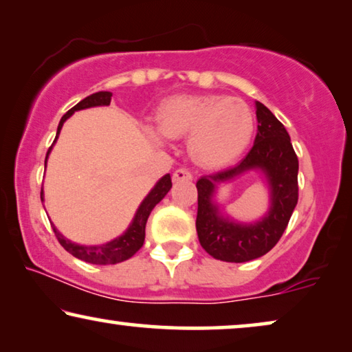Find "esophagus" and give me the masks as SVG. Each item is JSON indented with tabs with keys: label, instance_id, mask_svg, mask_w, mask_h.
I'll return each instance as SVG.
<instances>
[{
	"label": "esophagus",
	"instance_id": "esophagus-1",
	"mask_svg": "<svg viewBox=\"0 0 352 352\" xmlns=\"http://www.w3.org/2000/svg\"><path fill=\"white\" fill-rule=\"evenodd\" d=\"M190 182L192 180V174L188 169H177L174 172V182Z\"/></svg>",
	"mask_w": 352,
	"mask_h": 352
}]
</instances>
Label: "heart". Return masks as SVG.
Instances as JSON below:
<instances>
[{
  "mask_svg": "<svg viewBox=\"0 0 352 352\" xmlns=\"http://www.w3.org/2000/svg\"><path fill=\"white\" fill-rule=\"evenodd\" d=\"M157 129L167 138L188 136L192 160L204 167L234 161L249 145L254 115L239 98L217 94L172 96L157 108Z\"/></svg>",
  "mask_w": 352,
  "mask_h": 352,
  "instance_id": "1",
  "label": "heart"
}]
</instances>
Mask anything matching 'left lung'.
<instances>
[{
    "mask_svg": "<svg viewBox=\"0 0 352 352\" xmlns=\"http://www.w3.org/2000/svg\"><path fill=\"white\" fill-rule=\"evenodd\" d=\"M256 137L254 146L239 164L217 174L201 177L197 188L196 230L207 254L221 261L244 263L268 254L284 234L298 202V157L289 132L263 103L256 102ZM265 172L272 188V209L255 226H239L218 215L211 204L214 186L247 170Z\"/></svg>",
    "mask_w": 352,
    "mask_h": 352,
    "instance_id": "obj_1",
    "label": "left lung"
}]
</instances>
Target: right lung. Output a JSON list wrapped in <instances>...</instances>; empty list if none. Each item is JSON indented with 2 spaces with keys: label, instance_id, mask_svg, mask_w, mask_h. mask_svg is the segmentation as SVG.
Instances as JSON below:
<instances>
[{
  "label": "right lung",
  "instance_id": "add662e5",
  "mask_svg": "<svg viewBox=\"0 0 352 352\" xmlns=\"http://www.w3.org/2000/svg\"><path fill=\"white\" fill-rule=\"evenodd\" d=\"M110 102H111V92H107V91L96 92V94H92V96L82 98L81 102L76 103L72 110H68L65 115L62 116V120H60V122H58V127H57L56 138L58 137V132H60L63 122H65L67 118H70L73 113L78 110H82V108L110 105ZM51 148L47 150L46 161H47V156H49V151H51ZM46 161H44V164H46ZM170 188H172V180H170V175L167 174L156 183V186L150 191V195L143 199L140 207H138L135 217H133L132 225L129 226V230L124 232V234H122L121 237H118V239H115V241L107 242V244H103V245L73 244V242L65 239V237H63L60 232L56 230V226H52V230H54V232H56L57 241L60 242V245L63 247V249H65L67 252H70L73 256H76V258H79V260L87 261V263H92V265L121 263V261L131 258L132 255H135L137 252L142 249L143 242H145V226H146L148 217H150L151 210L155 209V206L157 204V202H160L162 197L169 192ZM41 201H43V190H41Z\"/></svg>",
  "mask_w": 352,
  "mask_h": 352
}]
</instances>
